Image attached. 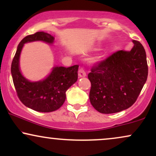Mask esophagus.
I'll list each match as a JSON object with an SVG mask.
<instances>
[{"label": "esophagus", "instance_id": "1", "mask_svg": "<svg viewBox=\"0 0 156 156\" xmlns=\"http://www.w3.org/2000/svg\"><path fill=\"white\" fill-rule=\"evenodd\" d=\"M78 76L80 77H85L87 76V73H86L85 69H84L83 67L80 68V69H78Z\"/></svg>", "mask_w": 156, "mask_h": 156}]
</instances>
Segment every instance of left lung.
Returning a JSON list of instances; mask_svg holds the SVG:
<instances>
[{"mask_svg":"<svg viewBox=\"0 0 156 156\" xmlns=\"http://www.w3.org/2000/svg\"><path fill=\"white\" fill-rule=\"evenodd\" d=\"M130 51H117L91 68V104L102 114L128 108L136 101L148 75L145 50L132 40Z\"/></svg>","mask_w":156,"mask_h":156,"instance_id":"1","label":"left lung"}]
</instances>
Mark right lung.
I'll return each instance as SVG.
<instances>
[{
	"mask_svg": "<svg viewBox=\"0 0 156 156\" xmlns=\"http://www.w3.org/2000/svg\"><path fill=\"white\" fill-rule=\"evenodd\" d=\"M37 40L53 43L54 37L43 31L26 36L18 44L12 62L11 72L17 97L23 104L37 112H52L64 104L66 92L78 80L79 66L54 67L49 76L42 81H28L20 71V55L23 44Z\"/></svg>",
	"mask_w": 156,
	"mask_h": 156,
	"instance_id": "right-lung-1",
	"label": "right lung"
}]
</instances>
